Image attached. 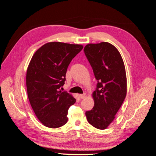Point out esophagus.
Here are the masks:
<instances>
[{"instance_id": "esophagus-1", "label": "esophagus", "mask_w": 156, "mask_h": 156, "mask_svg": "<svg viewBox=\"0 0 156 156\" xmlns=\"http://www.w3.org/2000/svg\"><path fill=\"white\" fill-rule=\"evenodd\" d=\"M80 97L82 99H84L85 97H86V94L84 93V94H80Z\"/></svg>"}]
</instances>
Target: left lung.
Instances as JSON below:
<instances>
[{"label":"left lung","mask_w":156,"mask_h":156,"mask_svg":"<svg viewBox=\"0 0 156 156\" xmlns=\"http://www.w3.org/2000/svg\"><path fill=\"white\" fill-rule=\"evenodd\" d=\"M83 51L98 82L92 94L94 107L85 115L93 126L104 129L113 122L126 96L124 63L117 48L108 42L88 44Z\"/></svg>","instance_id":"1"}]
</instances>
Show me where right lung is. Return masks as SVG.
Masks as SVG:
<instances>
[{"instance_id":"obj_1","label":"right lung","mask_w":156,"mask_h":156,"mask_svg":"<svg viewBox=\"0 0 156 156\" xmlns=\"http://www.w3.org/2000/svg\"><path fill=\"white\" fill-rule=\"evenodd\" d=\"M82 48L81 44L50 42L33 55L27 71V93L35 114L45 126L57 128L67 122L68 109L76 99L60 88L69 65Z\"/></svg>"}]
</instances>
